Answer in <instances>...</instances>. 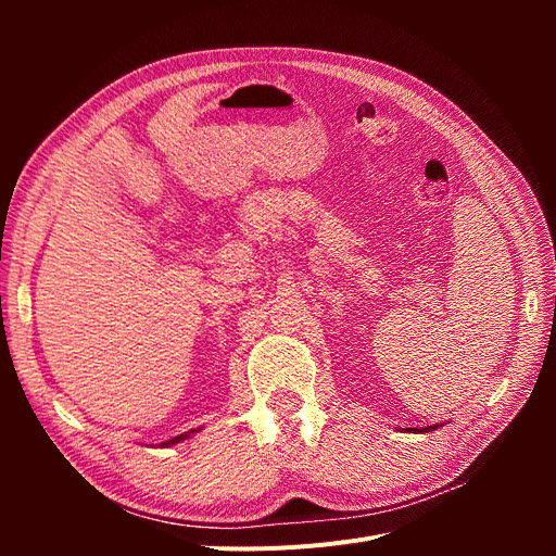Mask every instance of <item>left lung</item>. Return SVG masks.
Wrapping results in <instances>:
<instances>
[{
	"mask_svg": "<svg viewBox=\"0 0 556 556\" xmlns=\"http://www.w3.org/2000/svg\"><path fill=\"white\" fill-rule=\"evenodd\" d=\"M435 427H439V425H435ZM435 427H427L425 431H431V429H435ZM410 431H422V429H410Z\"/></svg>",
	"mask_w": 556,
	"mask_h": 556,
	"instance_id": "obj_1",
	"label": "left lung"
}]
</instances>
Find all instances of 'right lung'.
<instances>
[{
  "instance_id": "1",
  "label": "right lung",
  "mask_w": 556,
  "mask_h": 556,
  "mask_svg": "<svg viewBox=\"0 0 556 556\" xmlns=\"http://www.w3.org/2000/svg\"><path fill=\"white\" fill-rule=\"evenodd\" d=\"M182 439H188V433H182V435H176V439H172V441H166V445H174V443H180Z\"/></svg>"
}]
</instances>
